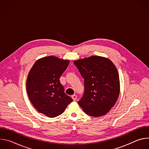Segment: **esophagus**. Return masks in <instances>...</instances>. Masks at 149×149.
I'll return each mask as SVG.
<instances>
[{
  "label": "esophagus",
  "mask_w": 149,
  "mask_h": 149,
  "mask_svg": "<svg viewBox=\"0 0 149 149\" xmlns=\"http://www.w3.org/2000/svg\"><path fill=\"white\" fill-rule=\"evenodd\" d=\"M71 97H72V98L73 99L74 101H76L77 100V95H72L71 96Z\"/></svg>",
  "instance_id": "obj_1"
}]
</instances>
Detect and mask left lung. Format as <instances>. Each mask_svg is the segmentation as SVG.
Returning a JSON list of instances; mask_svg holds the SVG:
<instances>
[{"instance_id":"left-lung-1","label":"left lung","mask_w":149,"mask_h":149,"mask_svg":"<svg viewBox=\"0 0 149 149\" xmlns=\"http://www.w3.org/2000/svg\"><path fill=\"white\" fill-rule=\"evenodd\" d=\"M74 63L84 79V93L78 105L90 116L106 114L120 93L119 75L114 63L99 56L74 61Z\"/></svg>"}]
</instances>
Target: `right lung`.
<instances>
[{
  "label": "right lung",
  "mask_w": 149,
  "mask_h": 149,
  "mask_svg": "<svg viewBox=\"0 0 149 149\" xmlns=\"http://www.w3.org/2000/svg\"><path fill=\"white\" fill-rule=\"evenodd\" d=\"M70 61L54 56L35 62L30 70L26 90L30 101L40 113L54 118L62 114L73 100L64 93L59 78Z\"/></svg>",
  "instance_id": "right-lung-1"
}]
</instances>
